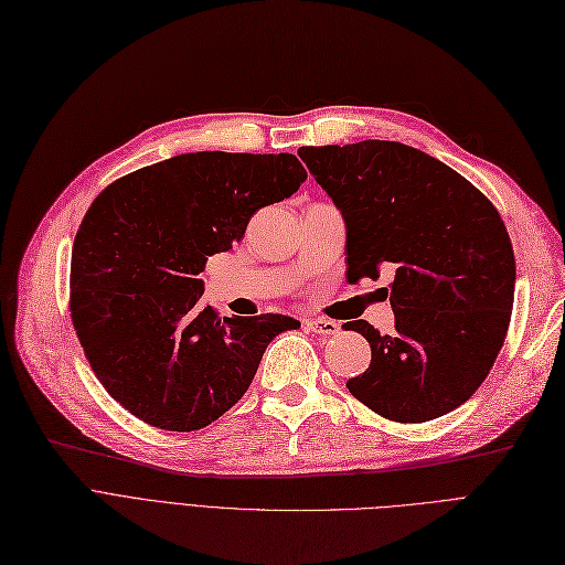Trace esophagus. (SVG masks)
Returning a JSON list of instances; mask_svg holds the SVG:
<instances>
[{
	"mask_svg": "<svg viewBox=\"0 0 565 565\" xmlns=\"http://www.w3.org/2000/svg\"><path fill=\"white\" fill-rule=\"evenodd\" d=\"M307 330L318 337H334L339 334V326L334 321H326V318H309Z\"/></svg>",
	"mask_w": 565,
	"mask_h": 565,
	"instance_id": "obj_1",
	"label": "esophagus"
}]
</instances>
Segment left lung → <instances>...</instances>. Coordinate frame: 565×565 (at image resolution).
Segmentation results:
<instances>
[{"mask_svg": "<svg viewBox=\"0 0 565 565\" xmlns=\"http://www.w3.org/2000/svg\"><path fill=\"white\" fill-rule=\"evenodd\" d=\"M347 222L349 281L395 267V332L351 321L372 364L351 395L395 423H427L469 399L505 341L514 254L499 210L438 159L395 140L300 147Z\"/></svg>", "mask_w": 565, "mask_h": 565, "instance_id": "obj_1", "label": "left lung"}]
</instances>
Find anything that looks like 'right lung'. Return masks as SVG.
I'll use <instances>...</instances> for the list:
<instances>
[{
  "mask_svg": "<svg viewBox=\"0 0 565 565\" xmlns=\"http://www.w3.org/2000/svg\"><path fill=\"white\" fill-rule=\"evenodd\" d=\"M307 180L296 154L191 152L115 180L71 252V321L96 379L138 420L193 431L237 404L296 318L201 307L207 256L239 242L256 210Z\"/></svg>",
  "mask_w": 565,
  "mask_h": 565,
  "instance_id": "add662e5",
  "label": "right lung"
}]
</instances>
